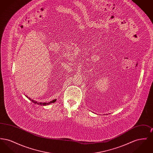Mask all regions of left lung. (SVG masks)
Segmentation results:
<instances>
[{"mask_svg":"<svg viewBox=\"0 0 153 153\" xmlns=\"http://www.w3.org/2000/svg\"><path fill=\"white\" fill-rule=\"evenodd\" d=\"M107 115H108V114H107Z\"/></svg>","mask_w":153,"mask_h":153,"instance_id":"left-lung-1","label":"left lung"}]
</instances>
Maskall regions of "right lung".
Segmentation results:
<instances>
[{
	"mask_svg": "<svg viewBox=\"0 0 153 153\" xmlns=\"http://www.w3.org/2000/svg\"><path fill=\"white\" fill-rule=\"evenodd\" d=\"M26 96L27 97V98H29V99L30 101H31V102H34V104H38V105H42V106H45V105H49V104H51V103H53V102H54L56 101V100H52V101H51L50 102H36V101H34V100H32V99H31L30 97H27V96H26Z\"/></svg>",
	"mask_w": 153,
	"mask_h": 153,
	"instance_id": "right-lung-1",
	"label": "right lung"
}]
</instances>
